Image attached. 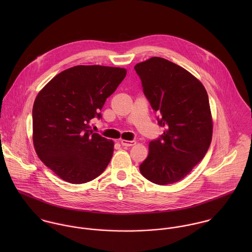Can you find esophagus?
Masks as SVG:
<instances>
[{
    "instance_id": "34e87169",
    "label": "esophagus",
    "mask_w": 252,
    "mask_h": 252,
    "mask_svg": "<svg viewBox=\"0 0 252 252\" xmlns=\"http://www.w3.org/2000/svg\"><path fill=\"white\" fill-rule=\"evenodd\" d=\"M121 144L124 146H133L136 144V141H126V140H121Z\"/></svg>"
}]
</instances>
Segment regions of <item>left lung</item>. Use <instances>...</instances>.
I'll list each match as a JSON object with an SVG mask.
<instances>
[{
	"label": "left lung",
	"mask_w": 252,
	"mask_h": 252,
	"mask_svg": "<svg viewBox=\"0 0 252 252\" xmlns=\"http://www.w3.org/2000/svg\"><path fill=\"white\" fill-rule=\"evenodd\" d=\"M135 70L151 107L161 114L159 125L165 127L161 138L149 143L140 171L153 183H175L204 158L212 142L207 90L192 73L161 57L141 62Z\"/></svg>",
	"instance_id": "obj_1"
}]
</instances>
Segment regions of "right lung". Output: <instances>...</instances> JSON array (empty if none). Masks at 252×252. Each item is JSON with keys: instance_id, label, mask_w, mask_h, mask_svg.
<instances>
[{"instance_id": "add662e5", "label": "right lung", "mask_w": 252, "mask_h": 252, "mask_svg": "<svg viewBox=\"0 0 252 252\" xmlns=\"http://www.w3.org/2000/svg\"><path fill=\"white\" fill-rule=\"evenodd\" d=\"M124 68L79 65L55 75L36 95L33 144L38 158L61 180L91 181L108 167L114 143L89 122L126 76Z\"/></svg>"}]
</instances>
